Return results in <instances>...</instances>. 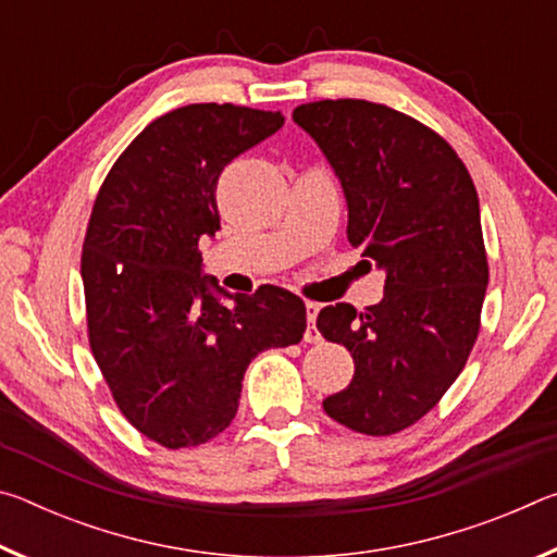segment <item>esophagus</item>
Returning <instances> with one entry per match:
<instances>
[{"label":"esophagus","instance_id":"esophagus-1","mask_svg":"<svg viewBox=\"0 0 557 557\" xmlns=\"http://www.w3.org/2000/svg\"><path fill=\"white\" fill-rule=\"evenodd\" d=\"M307 332H305V342L309 344H319L322 342V334L317 329V314H319V305L317 301H307Z\"/></svg>","mask_w":557,"mask_h":557}]
</instances>
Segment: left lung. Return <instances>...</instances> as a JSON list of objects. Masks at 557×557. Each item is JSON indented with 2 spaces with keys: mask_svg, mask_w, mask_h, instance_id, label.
Here are the masks:
<instances>
[{
  "mask_svg": "<svg viewBox=\"0 0 557 557\" xmlns=\"http://www.w3.org/2000/svg\"><path fill=\"white\" fill-rule=\"evenodd\" d=\"M292 120L342 182L346 235L385 272L379 305L324 307L317 329L354 356V379L329 395V418L395 435L428 414L465 369L488 285L479 196L435 129L369 100H319Z\"/></svg>",
  "mask_w": 557,
  "mask_h": 557,
  "instance_id": "1",
  "label": "left lung"
}]
</instances>
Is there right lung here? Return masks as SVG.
<instances>
[{
    "mask_svg": "<svg viewBox=\"0 0 557 557\" xmlns=\"http://www.w3.org/2000/svg\"><path fill=\"white\" fill-rule=\"evenodd\" d=\"M282 125V112L231 102L176 108L132 139L92 203L81 260L90 351L129 425L166 449L221 435L252 358L307 329L292 292L228 295L201 272L221 172Z\"/></svg>",
    "mask_w": 557,
    "mask_h": 557,
    "instance_id": "obj_1",
    "label": "right lung"
}]
</instances>
